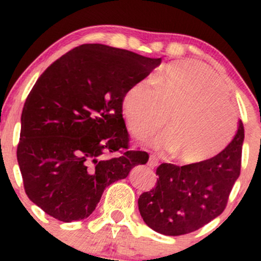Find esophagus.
<instances>
[{"label":"esophagus","mask_w":261,"mask_h":261,"mask_svg":"<svg viewBox=\"0 0 261 261\" xmlns=\"http://www.w3.org/2000/svg\"><path fill=\"white\" fill-rule=\"evenodd\" d=\"M158 164H159V160H158V158L155 156V155H150L149 162H147V165H149L150 168H155Z\"/></svg>","instance_id":"obj_1"}]
</instances>
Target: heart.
<instances>
[{
	"label": "heart",
	"mask_w": 261,
	"mask_h": 261,
	"mask_svg": "<svg viewBox=\"0 0 261 261\" xmlns=\"http://www.w3.org/2000/svg\"><path fill=\"white\" fill-rule=\"evenodd\" d=\"M227 87L211 69L196 62L168 64L152 77L126 89L121 110L128 131L144 139L162 130L170 116V131L152 146L177 151L188 164L207 162L232 139L238 115L226 99Z\"/></svg>",
	"instance_id": "heart-1"
}]
</instances>
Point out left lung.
I'll return each instance as SVG.
<instances>
[{
	"label": "left lung",
	"mask_w": 261,
	"mask_h": 261,
	"mask_svg": "<svg viewBox=\"0 0 261 261\" xmlns=\"http://www.w3.org/2000/svg\"><path fill=\"white\" fill-rule=\"evenodd\" d=\"M244 125L218 155L207 162L158 167L156 186L139 198L144 222L156 232L179 236L203 227L226 208L241 169Z\"/></svg>",
	"instance_id": "obj_1"
}]
</instances>
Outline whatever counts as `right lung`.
Listing matches in <instances>:
<instances>
[{"instance_id":"1","label":"right lung","mask_w":261,"mask_h":261,"mask_svg":"<svg viewBox=\"0 0 261 261\" xmlns=\"http://www.w3.org/2000/svg\"><path fill=\"white\" fill-rule=\"evenodd\" d=\"M162 63L102 44L77 46L49 65L26 98L17 162L26 194L63 222L87 218L102 193L149 155L128 149L121 101ZM120 157L107 158L111 152Z\"/></svg>"}]
</instances>
